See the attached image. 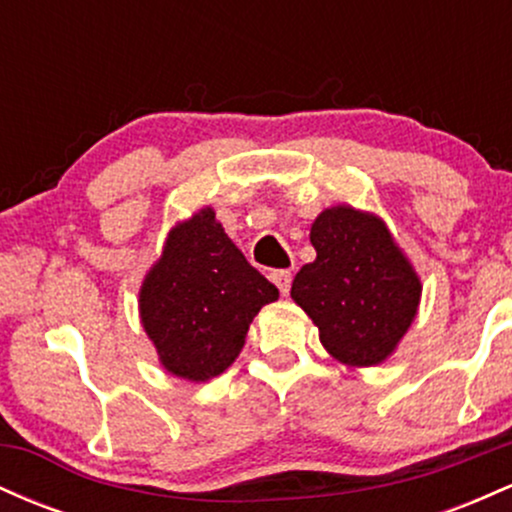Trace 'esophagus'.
<instances>
[{"label":"esophagus","instance_id":"obj_1","mask_svg":"<svg viewBox=\"0 0 512 512\" xmlns=\"http://www.w3.org/2000/svg\"><path fill=\"white\" fill-rule=\"evenodd\" d=\"M272 281L276 286H279L281 296H289V291H291V272H289V269H276V272H272Z\"/></svg>","mask_w":512,"mask_h":512}]
</instances>
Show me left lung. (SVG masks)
<instances>
[{
  "mask_svg": "<svg viewBox=\"0 0 512 512\" xmlns=\"http://www.w3.org/2000/svg\"><path fill=\"white\" fill-rule=\"evenodd\" d=\"M315 262L303 264L291 298L320 330L330 356L346 366H378L407 334L421 281L378 216L349 204L330 207L310 228Z\"/></svg>",
  "mask_w": 512,
  "mask_h": 512,
  "instance_id": "1",
  "label": "left lung"
}]
</instances>
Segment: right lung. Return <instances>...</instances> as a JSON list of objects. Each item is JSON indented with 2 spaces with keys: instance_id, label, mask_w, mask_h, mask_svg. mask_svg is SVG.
Segmentation results:
<instances>
[{
  "instance_id": "right-lung-1",
  "label": "right lung",
  "mask_w": 512,
  "mask_h": 512,
  "mask_svg": "<svg viewBox=\"0 0 512 512\" xmlns=\"http://www.w3.org/2000/svg\"><path fill=\"white\" fill-rule=\"evenodd\" d=\"M279 289L245 260L211 207L170 228L139 289V315L161 366L207 383L236 361L252 317Z\"/></svg>"
}]
</instances>
